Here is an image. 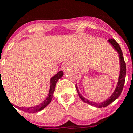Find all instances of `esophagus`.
Segmentation results:
<instances>
[{
	"label": "esophagus",
	"instance_id": "34e87169",
	"mask_svg": "<svg viewBox=\"0 0 133 133\" xmlns=\"http://www.w3.org/2000/svg\"><path fill=\"white\" fill-rule=\"evenodd\" d=\"M70 68H73V65L70 62H66L63 65V70H66V69Z\"/></svg>",
	"mask_w": 133,
	"mask_h": 133
}]
</instances>
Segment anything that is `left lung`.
Returning <instances> with one entry per match:
<instances>
[{"label": "left lung", "instance_id": "1", "mask_svg": "<svg viewBox=\"0 0 133 133\" xmlns=\"http://www.w3.org/2000/svg\"><path fill=\"white\" fill-rule=\"evenodd\" d=\"M108 41L109 43H110V44H111V46H113L114 49L118 52V53L119 54V59H120V75H119V78H118V84H117L116 87V89H115V91H114L113 93L111 94V95L110 96V97L108 98V99H106L105 101H103V102H92V101H90L89 100H88L87 99H86V98L84 97L83 96L80 94V92H79L78 89V87H77L76 84V89L77 92L78 93V95L79 97H80V99H81V100H82L84 103H87L91 105H94V106L97 107V108H104V107L108 106V105H109L111 103L114 101L117 98L119 97V96L120 95L122 91L124 84V82H125L126 63L125 61H124V59L123 54H122V50L121 49H120V45H119V44H118V42L113 38L109 39Z\"/></svg>", "mask_w": 133, "mask_h": 133}]
</instances>
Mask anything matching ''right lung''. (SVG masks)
Instances as JSON below:
<instances>
[{
  "instance_id": "add662e5",
  "label": "right lung",
  "mask_w": 133,
  "mask_h": 133,
  "mask_svg": "<svg viewBox=\"0 0 133 133\" xmlns=\"http://www.w3.org/2000/svg\"><path fill=\"white\" fill-rule=\"evenodd\" d=\"M1 72V71H0ZM63 72L62 71H59L57 74H56L55 75L53 76L51 78V85H50V89L49 92V95L46 99L44 100L42 103H41V104L38 105L34 107H30V108H21V107H18L19 110H22L23 111L28 112V113H36L39 111H41L43 110L46 106H47L48 105L51 103V100L53 99V92L55 91V85L59 79H60L61 77L63 76Z\"/></svg>"
}]
</instances>
